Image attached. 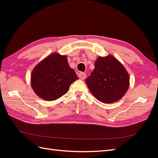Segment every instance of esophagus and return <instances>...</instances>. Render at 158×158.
<instances>
[{"instance_id":"1","label":"esophagus","mask_w":158,"mask_h":158,"mask_svg":"<svg viewBox=\"0 0 158 158\" xmlns=\"http://www.w3.org/2000/svg\"><path fill=\"white\" fill-rule=\"evenodd\" d=\"M85 77H86V74L85 73H80L79 74V79H84L85 78Z\"/></svg>"}]
</instances>
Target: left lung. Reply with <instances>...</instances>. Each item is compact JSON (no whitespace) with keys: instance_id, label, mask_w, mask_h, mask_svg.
I'll return each instance as SVG.
<instances>
[{"instance_id":"8db88e82","label":"left lung","mask_w":158,"mask_h":158,"mask_svg":"<svg viewBox=\"0 0 158 158\" xmlns=\"http://www.w3.org/2000/svg\"><path fill=\"white\" fill-rule=\"evenodd\" d=\"M94 69L85 79L89 91L104 103L119 100L126 93L130 77L125 67L113 56L98 57Z\"/></svg>"}]
</instances>
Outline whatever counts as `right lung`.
Listing matches in <instances>:
<instances>
[{
  "label": "right lung",
  "mask_w": 158,
  "mask_h": 158,
  "mask_svg": "<svg viewBox=\"0 0 158 158\" xmlns=\"http://www.w3.org/2000/svg\"><path fill=\"white\" fill-rule=\"evenodd\" d=\"M78 77L69 65L66 56L52 53L32 70L31 85L40 98L48 101L58 99L69 91Z\"/></svg>",
  "instance_id": "obj_1"
}]
</instances>
